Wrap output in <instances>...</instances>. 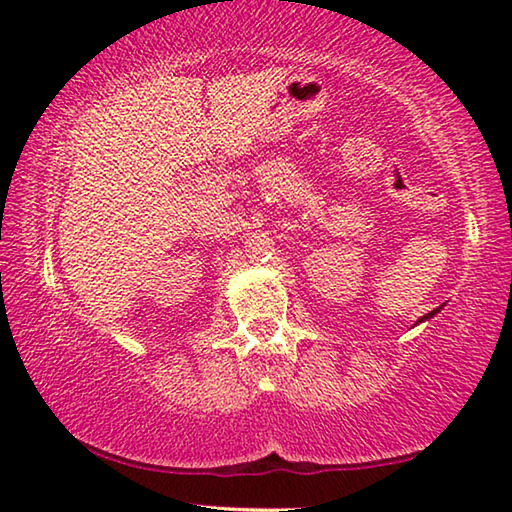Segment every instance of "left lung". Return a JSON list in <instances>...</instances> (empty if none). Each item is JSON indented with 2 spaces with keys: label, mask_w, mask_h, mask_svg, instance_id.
I'll use <instances>...</instances> for the list:
<instances>
[{
  "label": "left lung",
  "mask_w": 512,
  "mask_h": 512,
  "mask_svg": "<svg viewBox=\"0 0 512 512\" xmlns=\"http://www.w3.org/2000/svg\"><path fill=\"white\" fill-rule=\"evenodd\" d=\"M438 311H440V309H433V311H431V314H427V316H422V318L418 320V323H424V320H429L431 316H436V314H438Z\"/></svg>",
  "instance_id": "left-lung-1"
}]
</instances>
